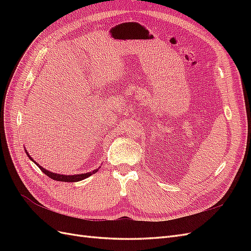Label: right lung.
I'll return each instance as SVG.
<instances>
[{
  "label": "right lung",
  "instance_id": "obj_1",
  "mask_svg": "<svg viewBox=\"0 0 251 251\" xmlns=\"http://www.w3.org/2000/svg\"><path fill=\"white\" fill-rule=\"evenodd\" d=\"M25 151H26L27 156L30 158V160H32L37 166H39L40 170H41L45 175H47V176H48L49 178H51V179H53V180H56V181H62V182H77V181H81V180H83V179H86V178L90 177L91 175L95 174L98 170H100V168H98V169H96V170H93L92 172L85 173V174H77V175H60V174H56V173H52V172H50V171H48V170H46V169H44L43 166H41L39 163H36V162L33 160V159H32L31 157H30L29 153H28V151H27L26 150H25Z\"/></svg>",
  "mask_w": 251,
  "mask_h": 251
}]
</instances>
